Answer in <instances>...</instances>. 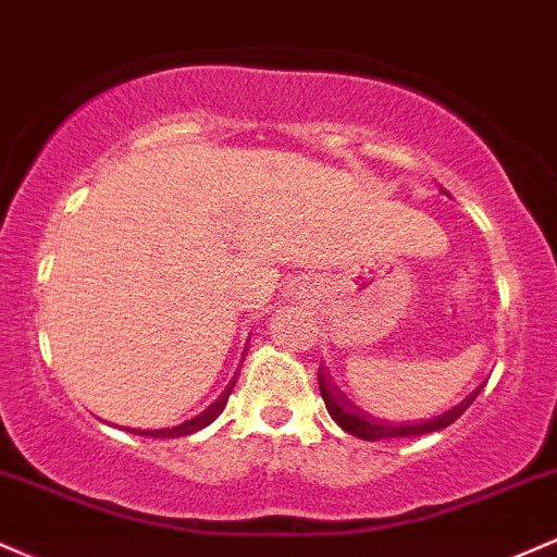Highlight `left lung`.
<instances>
[{"label":"left lung","instance_id":"1","mask_svg":"<svg viewBox=\"0 0 557 557\" xmlns=\"http://www.w3.org/2000/svg\"><path fill=\"white\" fill-rule=\"evenodd\" d=\"M318 383H320V396H323V401H325V409H329V414L336 420L338 428L346 430L349 435L362 437V441H383V437H414V435H424V433H435V430L448 428L450 422L459 420V417L467 411V407L474 401V396H476V391H474V394H469V398H463L461 404H456L454 409H448L446 414L435 417V420L417 422V424H383V422L372 420V417L364 414V411H359L355 404H351L349 398H346L342 391L336 388L333 377L323 368H320V372H318Z\"/></svg>","mask_w":557,"mask_h":557}]
</instances>
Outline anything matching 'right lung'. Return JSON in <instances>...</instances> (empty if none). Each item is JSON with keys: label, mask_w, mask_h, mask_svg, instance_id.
Instances as JSON below:
<instances>
[{"label": "right lung", "mask_w": 557, "mask_h": 557, "mask_svg": "<svg viewBox=\"0 0 557 557\" xmlns=\"http://www.w3.org/2000/svg\"><path fill=\"white\" fill-rule=\"evenodd\" d=\"M237 375H239V372H237ZM234 383H237V377H234V381L226 385L224 394L215 398L211 407H208L206 411H200V414L193 417V420L176 424V428H166V430H129V433H135V435H150V437H182V435L198 433V430L208 428V424H211V422L215 420V417H219L221 411H224L226 401H228V394H232V391H234Z\"/></svg>", "instance_id": "add662e5"}]
</instances>
